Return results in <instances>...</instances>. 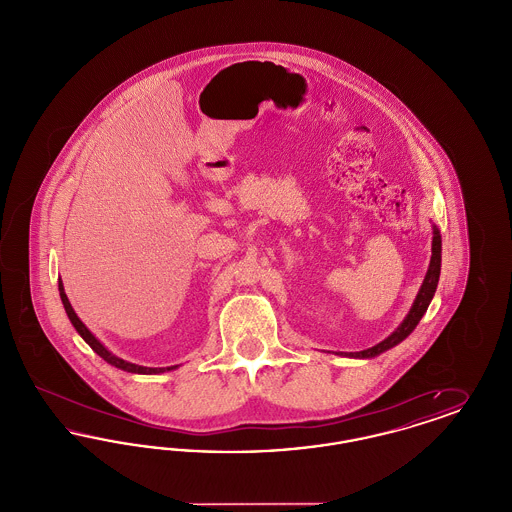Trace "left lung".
<instances>
[{
    "mask_svg": "<svg viewBox=\"0 0 512 512\" xmlns=\"http://www.w3.org/2000/svg\"><path fill=\"white\" fill-rule=\"evenodd\" d=\"M439 270H441V236H439L438 228L434 226V240H432V259H430V268H428L426 278H424V282H422V286H420V292H418L416 299H414L413 309L409 311L407 318L401 322V326H399L391 336H388L386 340L380 341L378 345H374V347H370V349H365V351L351 353V357H363V359H370V357H376V355H380V353H384V351L391 349L393 345H397V343H401V341L405 340V338L413 332L414 328H416V324L420 322L422 315L426 313V309H428V305H430V301H432V297H434V293H436V288H438Z\"/></svg>",
    "mask_w": 512,
    "mask_h": 512,
    "instance_id": "obj_1",
    "label": "left lung"
}]
</instances>
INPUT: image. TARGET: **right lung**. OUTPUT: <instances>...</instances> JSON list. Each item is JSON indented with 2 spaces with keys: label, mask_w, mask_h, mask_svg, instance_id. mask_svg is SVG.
<instances>
[{
  "label": "right lung",
  "mask_w": 512,
  "mask_h": 512,
  "mask_svg": "<svg viewBox=\"0 0 512 512\" xmlns=\"http://www.w3.org/2000/svg\"><path fill=\"white\" fill-rule=\"evenodd\" d=\"M59 295H61V301H63V307H65V311H67V315L71 318V322H73L74 328H76V332L82 336V340L86 341L96 353H98L101 359H105L109 365L117 366V368H121V370H126V372H136V374H159V372H165V370H172V368H176V366H167V368H149V366H138L132 365V363H126V361H122L119 357H115L111 351H107L101 343H99L96 338H94V334L82 324V320L76 317V313L73 311V307H71V303H69V299H67V293L63 290V284L59 282Z\"/></svg>",
  "instance_id": "obj_1"
}]
</instances>
